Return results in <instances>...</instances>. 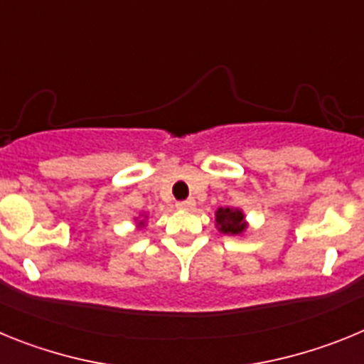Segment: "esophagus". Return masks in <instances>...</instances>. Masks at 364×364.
I'll return each instance as SVG.
<instances>
[{"instance_id": "esophagus-1", "label": "esophagus", "mask_w": 364, "mask_h": 364, "mask_svg": "<svg viewBox=\"0 0 364 364\" xmlns=\"http://www.w3.org/2000/svg\"><path fill=\"white\" fill-rule=\"evenodd\" d=\"M176 208H178V210H193V208H195V202L193 200H180V202H176Z\"/></svg>"}]
</instances>
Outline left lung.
<instances>
[{
  "instance_id": "obj_1",
  "label": "left lung",
  "mask_w": 364,
  "mask_h": 364,
  "mask_svg": "<svg viewBox=\"0 0 364 364\" xmlns=\"http://www.w3.org/2000/svg\"><path fill=\"white\" fill-rule=\"evenodd\" d=\"M217 226L222 233L226 235H239L246 230V222H244L242 211L233 210V208H220L217 211Z\"/></svg>"
}]
</instances>
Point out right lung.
<instances>
[{
    "instance_id": "add662e5",
    "label": "right lung",
    "mask_w": 364,
    "mask_h": 364,
    "mask_svg": "<svg viewBox=\"0 0 364 364\" xmlns=\"http://www.w3.org/2000/svg\"><path fill=\"white\" fill-rule=\"evenodd\" d=\"M140 224H142V222H140Z\"/></svg>"
}]
</instances>
